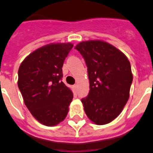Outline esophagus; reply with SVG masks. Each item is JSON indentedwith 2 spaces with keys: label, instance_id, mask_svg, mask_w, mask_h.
Masks as SVG:
<instances>
[{
  "label": "esophagus",
  "instance_id": "obj_1",
  "mask_svg": "<svg viewBox=\"0 0 153 153\" xmlns=\"http://www.w3.org/2000/svg\"><path fill=\"white\" fill-rule=\"evenodd\" d=\"M74 89H75V90L77 89V84H74Z\"/></svg>",
  "mask_w": 153,
  "mask_h": 153
}]
</instances>
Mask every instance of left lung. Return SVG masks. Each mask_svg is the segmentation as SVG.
Masks as SVG:
<instances>
[{"mask_svg":"<svg viewBox=\"0 0 153 153\" xmlns=\"http://www.w3.org/2000/svg\"><path fill=\"white\" fill-rule=\"evenodd\" d=\"M75 49L87 67L90 91L81 100L89 119L98 125L110 123L121 114L132 83L131 64L122 52L100 40L79 42Z\"/></svg>","mask_w":153,"mask_h":153,"instance_id":"obj_1","label":"left lung"}]
</instances>
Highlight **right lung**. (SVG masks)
<instances>
[{
	"label": "right lung",
	"mask_w": 153,
	"mask_h": 153,
	"mask_svg": "<svg viewBox=\"0 0 153 153\" xmlns=\"http://www.w3.org/2000/svg\"><path fill=\"white\" fill-rule=\"evenodd\" d=\"M74 45L51 43L36 49L21 63L18 88L25 104L40 123L55 126L65 119L74 95L62 81V67Z\"/></svg>",
	"instance_id": "1"
}]
</instances>
